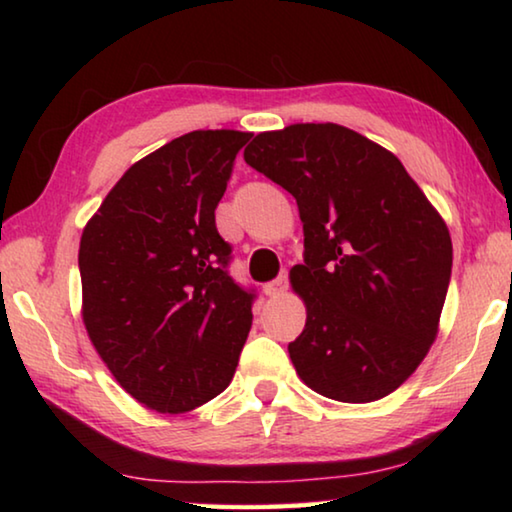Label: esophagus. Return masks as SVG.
I'll return each mask as SVG.
<instances>
[{
	"instance_id": "obj_1",
	"label": "esophagus",
	"mask_w": 512,
	"mask_h": 512,
	"mask_svg": "<svg viewBox=\"0 0 512 512\" xmlns=\"http://www.w3.org/2000/svg\"><path fill=\"white\" fill-rule=\"evenodd\" d=\"M287 287H289V280H287V273H284V275L277 277V280L266 282L262 291L266 293L268 298H277V296H282L284 291H287Z\"/></svg>"
}]
</instances>
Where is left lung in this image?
<instances>
[{"label":"left lung","instance_id":"8db88e82","mask_svg":"<svg viewBox=\"0 0 512 512\" xmlns=\"http://www.w3.org/2000/svg\"><path fill=\"white\" fill-rule=\"evenodd\" d=\"M244 160L298 203V377L336 402L393 393L438 336L452 275L445 219L391 151L332 121L257 133Z\"/></svg>","mask_w":512,"mask_h":512}]
</instances>
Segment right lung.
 <instances>
[{"label":"right lung","mask_w":512,"mask_h":512,"mask_svg":"<svg viewBox=\"0 0 512 512\" xmlns=\"http://www.w3.org/2000/svg\"><path fill=\"white\" fill-rule=\"evenodd\" d=\"M250 135L176 137L137 160L83 228V325L119 386L151 411L203 406L237 370L253 293L225 271L214 210Z\"/></svg>","instance_id":"obj_1"}]
</instances>
